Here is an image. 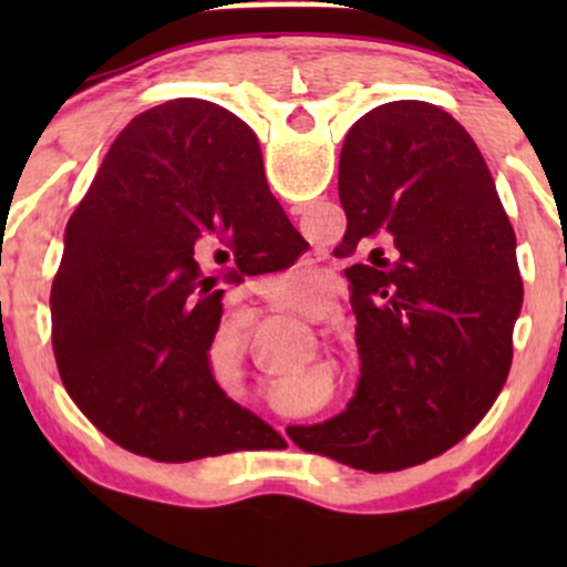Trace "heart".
Wrapping results in <instances>:
<instances>
[{
  "label": "heart",
  "instance_id": "heart-1",
  "mask_svg": "<svg viewBox=\"0 0 567 567\" xmlns=\"http://www.w3.org/2000/svg\"><path fill=\"white\" fill-rule=\"evenodd\" d=\"M301 317L306 322H320L324 317V309L322 306H317V309H306V311H301ZM213 349L220 351V357H224V365L229 368L234 375H243L245 341H243V333H239V330L220 328L216 338H213Z\"/></svg>",
  "mask_w": 567,
  "mask_h": 567
}]
</instances>
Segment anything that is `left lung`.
<instances>
[{
  "label": "left lung",
  "mask_w": 567,
  "mask_h": 567,
  "mask_svg": "<svg viewBox=\"0 0 567 567\" xmlns=\"http://www.w3.org/2000/svg\"><path fill=\"white\" fill-rule=\"evenodd\" d=\"M338 197L343 256L370 250L347 271L362 379L341 415L290 437L354 470L400 472L451 451L504 389L523 309L517 239L477 143L434 103L357 120Z\"/></svg>",
  "instance_id": "1"
}]
</instances>
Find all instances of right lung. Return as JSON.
<instances>
[{
  "instance_id": "1",
  "label": "right lung",
  "mask_w": 567,
  "mask_h": 567,
  "mask_svg": "<svg viewBox=\"0 0 567 567\" xmlns=\"http://www.w3.org/2000/svg\"><path fill=\"white\" fill-rule=\"evenodd\" d=\"M279 231L296 229L266 186L256 135L226 109L178 97L116 135L69 220L50 292L58 373L90 424L167 464L271 432L213 379L229 269L207 275L199 258L216 250L224 264Z\"/></svg>"
}]
</instances>
